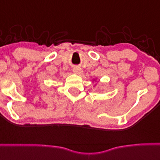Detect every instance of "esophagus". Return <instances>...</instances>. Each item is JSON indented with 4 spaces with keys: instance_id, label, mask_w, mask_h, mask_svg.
I'll list each match as a JSON object with an SVG mask.
<instances>
[{
    "instance_id": "1",
    "label": "esophagus",
    "mask_w": 160,
    "mask_h": 160,
    "mask_svg": "<svg viewBox=\"0 0 160 160\" xmlns=\"http://www.w3.org/2000/svg\"><path fill=\"white\" fill-rule=\"evenodd\" d=\"M73 72L75 73V74H77V75H80L83 72V70L80 67L75 66V67L73 68Z\"/></svg>"
}]
</instances>
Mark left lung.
<instances>
[{
    "mask_svg": "<svg viewBox=\"0 0 160 160\" xmlns=\"http://www.w3.org/2000/svg\"><path fill=\"white\" fill-rule=\"evenodd\" d=\"M93 81H95V82H96V81H97V78H95V79H93ZM96 85H95V86Z\"/></svg>",
    "mask_w": 160,
    "mask_h": 160,
    "instance_id": "8db88e82",
    "label": "left lung"
}]
</instances>
